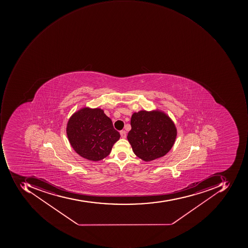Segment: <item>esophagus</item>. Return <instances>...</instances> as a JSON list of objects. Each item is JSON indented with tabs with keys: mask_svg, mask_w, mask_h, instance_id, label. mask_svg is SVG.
Segmentation results:
<instances>
[{
	"mask_svg": "<svg viewBox=\"0 0 248 248\" xmlns=\"http://www.w3.org/2000/svg\"><path fill=\"white\" fill-rule=\"evenodd\" d=\"M121 136H122V138H123V139H125V138L126 137V132L125 131V130H122V131L120 132Z\"/></svg>",
	"mask_w": 248,
	"mask_h": 248,
	"instance_id": "obj_1",
	"label": "esophagus"
}]
</instances>
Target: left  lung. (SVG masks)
I'll return each instance as SVG.
<instances>
[{"mask_svg": "<svg viewBox=\"0 0 248 248\" xmlns=\"http://www.w3.org/2000/svg\"><path fill=\"white\" fill-rule=\"evenodd\" d=\"M130 124L128 141L134 154L145 162L168 154L177 138V128L173 121L160 110L134 112Z\"/></svg>", "mask_w": 248, "mask_h": 248, "instance_id": "left-lung-1", "label": "left lung"}]
</instances>
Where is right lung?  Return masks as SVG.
Segmentation results:
<instances>
[{"label":"right lung","instance_id":"1","mask_svg":"<svg viewBox=\"0 0 248 248\" xmlns=\"http://www.w3.org/2000/svg\"><path fill=\"white\" fill-rule=\"evenodd\" d=\"M67 136L75 152L88 160H102L120 139L110 118L100 108L83 107L68 120Z\"/></svg>","mask_w":248,"mask_h":248}]
</instances>
